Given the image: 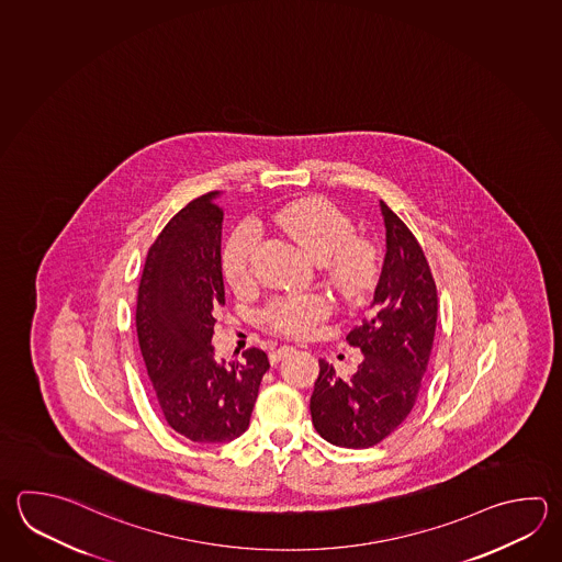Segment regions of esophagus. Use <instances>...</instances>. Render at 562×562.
<instances>
[{"instance_id": "34e87169", "label": "esophagus", "mask_w": 562, "mask_h": 562, "mask_svg": "<svg viewBox=\"0 0 562 562\" xmlns=\"http://www.w3.org/2000/svg\"><path fill=\"white\" fill-rule=\"evenodd\" d=\"M295 349L293 347H289V345H283V347H279V349H273V351L269 352V361L271 364H277L281 359H285L289 352H293Z\"/></svg>"}]
</instances>
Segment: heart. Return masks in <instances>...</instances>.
<instances>
[{
  "label": "heart",
  "mask_w": 562,
  "mask_h": 562,
  "mask_svg": "<svg viewBox=\"0 0 562 562\" xmlns=\"http://www.w3.org/2000/svg\"><path fill=\"white\" fill-rule=\"evenodd\" d=\"M273 221L307 251L325 265L333 283L345 295H359L374 277L373 247L352 237V223L341 210L323 198L297 199L277 211ZM255 232L241 225L233 232L223 249V276L241 291L254 279ZM329 301L321 295L277 297L263 308L261 317L269 329L289 337H305L329 315Z\"/></svg>",
  "instance_id": "1"
}]
</instances>
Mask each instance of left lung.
<instances>
[{
	"label": "left lung",
	"instance_id": "obj_1",
	"mask_svg": "<svg viewBox=\"0 0 562 562\" xmlns=\"http://www.w3.org/2000/svg\"><path fill=\"white\" fill-rule=\"evenodd\" d=\"M386 254L367 317L347 335L364 355L351 379L319 361L311 417L342 449H369L408 417L429 364L437 327V285L417 237L381 201Z\"/></svg>",
	"mask_w": 562,
	"mask_h": 562
}]
</instances>
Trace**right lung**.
<instances>
[{"label":"right lung","instance_id":"1","mask_svg":"<svg viewBox=\"0 0 562 562\" xmlns=\"http://www.w3.org/2000/svg\"><path fill=\"white\" fill-rule=\"evenodd\" d=\"M217 193H205L157 235L137 289L135 325L155 398L171 429L193 442H227L249 427L269 359H215V313L225 305Z\"/></svg>","mask_w":562,"mask_h":562}]
</instances>
